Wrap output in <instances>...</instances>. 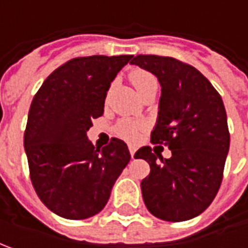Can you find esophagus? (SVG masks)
Segmentation results:
<instances>
[{
    "mask_svg": "<svg viewBox=\"0 0 248 248\" xmlns=\"http://www.w3.org/2000/svg\"><path fill=\"white\" fill-rule=\"evenodd\" d=\"M129 153H131V157L134 158V155H135V148L134 146H129Z\"/></svg>",
    "mask_w": 248,
    "mask_h": 248,
    "instance_id": "1",
    "label": "esophagus"
}]
</instances>
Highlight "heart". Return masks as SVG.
I'll use <instances>...</instances> for the list:
<instances>
[{
	"label": "heart",
	"mask_w": 248,
	"mask_h": 248,
	"mask_svg": "<svg viewBox=\"0 0 248 248\" xmlns=\"http://www.w3.org/2000/svg\"><path fill=\"white\" fill-rule=\"evenodd\" d=\"M129 80L132 82V85L135 87V90L138 91V93L143 90L148 84L156 81V78L145 70H134L129 74ZM143 128V125L134 121V120H121L116 124L114 132L120 138L125 139V140H135L140 134V131Z\"/></svg>",
	"instance_id": "b5f03b06"
}]
</instances>
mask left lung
Segmentation results:
<instances>
[{"label": "left lung", "mask_w": 248, "mask_h": 248, "mask_svg": "<svg viewBox=\"0 0 248 248\" xmlns=\"http://www.w3.org/2000/svg\"><path fill=\"white\" fill-rule=\"evenodd\" d=\"M131 64L155 74L161 85L150 140L172 153L163 158L150 146L135 153L150 166L140 182L143 202L160 219H192L213 203L222 182L231 142L222 98L197 69L174 58L138 55Z\"/></svg>", "instance_id": "8db88e82"}]
</instances>
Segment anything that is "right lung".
Instances as JSON below:
<instances>
[{
    "label": "right lung",
    "instance_id": "add662e5",
    "mask_svg": "<svg viewBox=\"0 0 248 248\" xmlns=\"http://www.w3.org/2000/svg\"><path fill=\"white\" fill-rule=\"evenodd\" d=\"M132 55L74 58L52 72L33 98L24 131L30 178L44 204L66 219L103 210L131 155L121 139L102 150L87 131L103 114L106 93Z\"/></svg>",
    "mask_w": 248,
    "mask_h": 248
}]
</instances>
